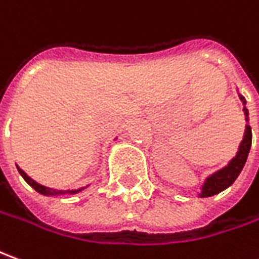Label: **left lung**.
Segmentation results:
<instances>
[{
    "label": "left lung",
    "mask_w": 259,
    "mask_h": 259,
    "mask_svg": "<svg viewBox=\"0 0 259 259\" xmlns=\"http://www.w3.org/2000/svg\"><path fill=\"white\" fill-rule=\"evenodd\" d=\"M240 99L244 103V115H245V120L248 122V110L245 107V98L241 96ZM251 140H252V133H251V127L249 124L245 126V132H244V137L241 142L238 152L226 167H223L221 170H218L214 174H211L210 177H207L204 181L203 187H201V193L198 194L200 197H211L215 196L218 193L224 191L228 189L234 181L237 180V177L240 176L241 170L244 168V164L247 161L248 153L251 149Z\"/></svg>",
    "instance_id": "left-lung-1"
}]
</instances>
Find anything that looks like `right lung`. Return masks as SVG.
I'll return each mask as SVG.
<instances>
[{
    "instance_id": "add662e5",
    "label": "right lung",
    "mask_w": 259,
    "mask_h": 259,
    "mask_svg": "<svg viewBox=\"0 0 259 259\" xmlns=\"http://www.w3.org/2000/svg\"><path fill=\"white\" fill-rule=\"evenodd\" d=\"M17 168H18L19 174L24 177V180L32 187L33 190H36L38 193H41V194H44V196H61V194H76V193H79V191H82V190L85 189V187H80V189L78 190H66V191H62V190H55V189H49V187H45V186H42V184H38L36 181H33L29 176H26V173L24 171V170H21L18 166H17Z\"/></svg>"
}]
</instances>
